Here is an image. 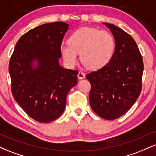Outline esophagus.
Segmentation results:
<instances>
[{
    "label": "esophagus",
    "instance_id": "1",
    "mask_svg": "<svg viewBox=\"0 0 156 156\" xmlns=\"http://www.w3.org/2000/svg\"><path fill=\"white\" fill-rule=\"evenodd\" d=\"M78 78H79V79H83V78H85V74L83 72H81V71H80V72H78Z\"/></svg>",
    "mask_w": 156,
    "mask_h": 156
}]
</instances>
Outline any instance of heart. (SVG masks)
Instances as JSON below:
<instances>
[{"label": "heart", "instance_id": "heart-1", "mask_svg": "<svg viewBox=\"0 0 156 156\" xmlns=\"http://www.w3.org/2000/svg\"><path fill=\"white\" fill-rule=\"evenodd\" d=\"M115 51V41L108 31L83 27L73 31L69 43L61 45V53L69 67L78 62V54L82 63L91 69L105 67L112 60Z\"/></svg>", "mask_w": 156, "mask_h": 156}]
</instances>
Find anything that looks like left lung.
Segmentation results:
<instances>
[{
  "label": "left lung",
  "mask_w": 156,
  "mask_h": 156,
  "mask_svg": "<svg viewBox=\"0 0 156 156\" xmlns=\"http://www.w3.org/2000/svg\"><path fill=\"white\" fill-rule=\"evenodd\" d=\"M103 24L114 35V55L105 67L89 73L86 78L91 83V108L101 117L112 120L125 114L139 98L144 64L131 36L114 25Z\"/></svg>",
  "instance_id": "1"
}]
</instances>
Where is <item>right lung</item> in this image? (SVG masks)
<instances>
[{"mask_svg": "<svg viewBox=\"0 0 156 156\" xmlns=\"http://www.w3.org/2000/svg\"><path fill=\"white\" fill-rule=\"evenodd\" d=\"M68 28L63 22L36 27L20 38L11 56L12 95L39 122H50L62 115L68 92L78 82V71L64 69L58 63Z\"/></svg>", "mask_w": 156, "mask_h": 156, "instance_id": "add662e5", "label": "right lung"}]
</instances>
